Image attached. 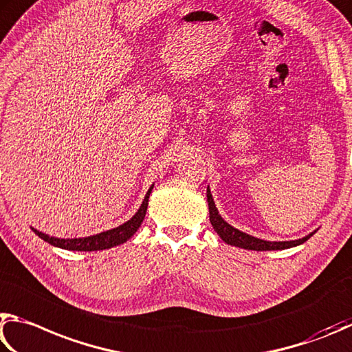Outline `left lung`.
<instances>
[{
    "instance_id": "obj_1",
    "label": "left lung",
    "mask_w": 352,
    "mask_h": 352,
    "mask_svg": "<svg viewBox=\"0 0 352 352\" xmlns=\"http://www.w3.org/2000/svg\"><path fill=\"white\" fill-rule=\"evenodd\" d=\"M207 202H208V213H210V223L213 226V229L217 230L218 235L221 236L223 241L227 244L235 245V248H241V249H248V250H283V249H289V248H295V245L303 244L307 241L314 233L307 235L301 239H295V241H264V239L250 236L248 233H244L241 230L232 227L229 223L221 218V214L217 210V206H214L213 198L210 190L207 188Z\"/></svg>"
}]
</instances>
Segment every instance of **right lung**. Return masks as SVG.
I'll return each instance as SVG.
<instances>
[{
	"instance_id": "obj_1",
	"label": "right lung",
	"mask_w": 352,
	"mask_h": 352,
	"mask_svg": "<svg viewBox=\"0 0 352 352\" xmlns=\"http://www.w3.org/2000/svg\"><path fill=\"white\" fill-rule=\"evenodd\" d=\"M153 190V186L148 190L145 195V199L142 202L140 208L134 217L126 221L125 224H122L116 229H111L107 232L98 233V235H92V236H86V238H72V239H61V238H54L49 236L46 233H41L38 230H35V235H38L41 239H45L46 243L55 245V248L60 249H66V250H80V252H94V250H103V249H111L114 245H119L126 243L129 238H131L142 224V221L145 218L146 213V207H148V198H150V193Z\"/></svg>"
}]
</instances>
